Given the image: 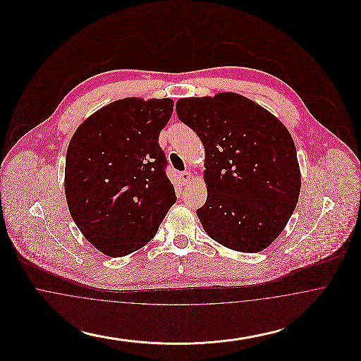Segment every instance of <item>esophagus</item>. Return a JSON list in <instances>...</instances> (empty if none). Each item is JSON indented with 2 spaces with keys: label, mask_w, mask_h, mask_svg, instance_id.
<instances>
[{
  "label": "esophagus",
  "mask_w": 361,
  "mask_h": 361,
  "mask_svg": "<svg viewBox=\"0 0 361 361\" xmlns=\"http://www.w3.org/2000/svg\"><path fill=\"white\" fill-rule=\"evenodd\" d=\"M192 178V173L190 172H183L180 173V180L183 181V184H188Z\"/></svg>",
  "instance_id": "esophagus-1"
}]
</instances>
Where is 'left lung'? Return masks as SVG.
Returning <instances> with one entry per match:
<instances>
[{"label":"left lung","instance_id":"obj_1","mask_svg":"<svg viewBox=\"0 0 361 361\" xmlns=\"http://www.w3.org/2000/svg\"><path fill=\"white\" fill-rule=\"evenodd\" d=\"M176 109L206 152L207 200L196 214L207 234L237 252L267 249L288 224L302 185L287 127L233 92L180 99Z\"/></svg>","mask_w":361,"mask_h":361}]
</instances>
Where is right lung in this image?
Listing matches in <instances>:
<instances>
[{"mask_svg": "<svg viewBox=\"0 0 361 361\" xmlns=\"http://www.w3.org/2000/svg\"><path fill=\"white\" fill-rule=\"evenodd\" d=\"M173 105L172 99L116 100L92 114L70 139V215L105 256L123 257L147 245L176 203L158 145Z\"/></svg>", "mask_w": 361, "mask_h": 361, "instance_id": "1", "label": "right lung"}]
</instances>
